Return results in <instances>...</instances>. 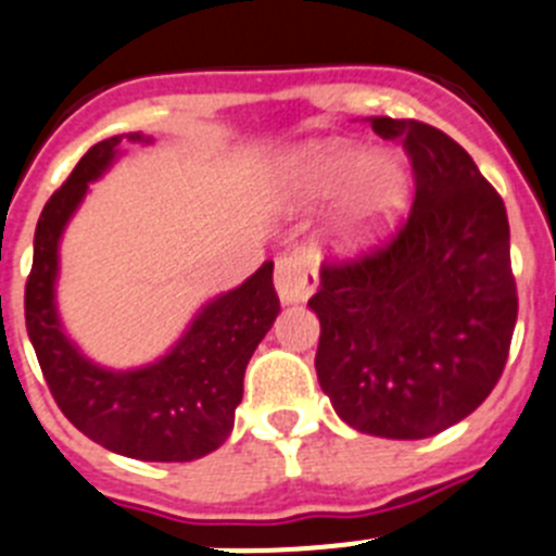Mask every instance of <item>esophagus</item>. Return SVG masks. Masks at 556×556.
I'll use <instances>...</instances> for the list:
<instances>
[{"instance_id": "obj_1", "label": "esophagus", "mask_w": 556, "mask_h": 556, "mask_svg": "<svg viewBox=\"0 0 556 556\" xmlns=\"http://www.w3.org/2000/svg\"><path fill=\"white\" fill-rule=\"evenodd\" d=\"M318 282V268L315 260L304 252H290L277 260V271H274V285H277L279 302L299 304L309 296Z\"/></svg>"}]
</instances>
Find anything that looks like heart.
Returning a JSON list of instances; mask_svg holds the SVG:
<instances>
[{
  "mask_svg": "<svg viewBox=\"0 0 556 556\" xmlns=\"http://www.w3.org/2000/svg\"><path fill=\"white\" fill-rule=\"evenodd\" d=\"M282 185L299 204L340 197L334 243L354 252L399 222L409 199V168L399 154H374L363 143L313 141L290 154Z\"/></svg>",
  "mask_w": 556,
  "mask_h": 556,
  "instance_id": "heart-1",
  "label": "heart"
}]
</instances>
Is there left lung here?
Masks as SVG:
<instances>
[{
    "instance_id": "8db88e82",
    "label": "left lung",
    "mask_w": 556,
    "mask_h": 556,
    "mask_svg": "<svg viewBox=\"0 0 556 556\" xmlns=\"http://www.w3.org/2000/svg\"><path fill=\"white\" fill-rule=\"evenodd\" d=\"M413 163L407 222L382 247L324 263L309 309L315 371L352 429L421 440L471 415L504 371L518 318L507 210L471 154L413 118H371Z\"/></svg>"
}]
</instances>
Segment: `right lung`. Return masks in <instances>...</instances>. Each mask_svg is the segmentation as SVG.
Instances as JSON below:
<instances>
[{
  "instance_id": "1",
  "label": "right lung",
  "mask_w": 556,
  "mask_h": 556,
  "mask_svg": "<svg viewBox=\"0 0 556 556\" xmlns=\"http://www.w3.org/2000/svg\"><path fill=\"white\" fill-rule=\"evenodd\" d=\"M124 138L149 143L141 132L99 141L38 218L33 271L24 290L27 334L54 402L79 432L124 457L191 463L216 452L232 432L247 365L279 313L274 263L268 260L247 282L204 304L166 357L132 371L91 363L60 324L54 304L58 247L88 182L108 172Z\"/></svg>"
}]
</instances>
